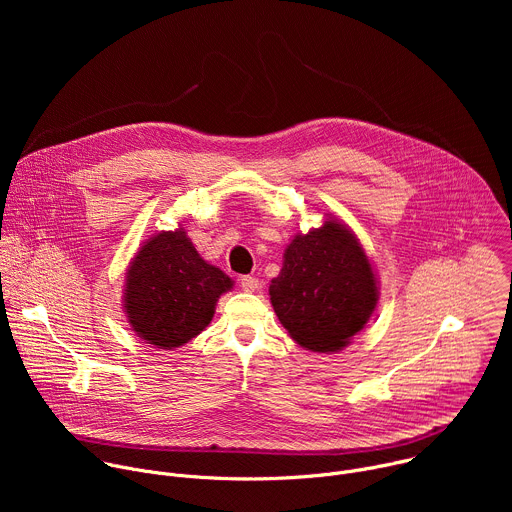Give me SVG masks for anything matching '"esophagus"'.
Masks as SVG:
<instances>
[{
    "instance_id": "obj_1",
    "label": "esophagus",
    "mask_w": 512,
    "mask_h": 512,
    "mask_svg": "<svg viewBox=\"0 0 512 512\" xmlns=\"http://www.w3.org/2000/svg\"><path fill=\"white\" fill-rule=\"evenodd\" d=\"M239 283H241V287H243L245 291H255V289L259 287V279L253 277V275H243Z\"/></svg>"
}]
</instances>
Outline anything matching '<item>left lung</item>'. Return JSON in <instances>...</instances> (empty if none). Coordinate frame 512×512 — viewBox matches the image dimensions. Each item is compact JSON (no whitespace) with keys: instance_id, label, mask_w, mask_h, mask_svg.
Returning <instances> with one entry per match:
<instances>
[{"instance_id":"left-lung-1","label":"left lung","mask_w":512,"mask_h":512,"mask_svg":"<svg viewBox=\"0 0 512 512\" xmlns=\"http://www.w3.org/2000/svg\"><path fill=\"white\" fill-rule=\"evenodd\" d=\"M269 296L279 322L298 344L336 352L369 322L379 291L356 237L344 225L326 221L287 245Z\"/></svg>"}]
</instances>
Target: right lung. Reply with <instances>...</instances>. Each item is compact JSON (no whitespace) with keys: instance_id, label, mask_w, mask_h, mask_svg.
<instances>
[{"instance_id":"1","label":"right lung","mask_w":512,"mask_h":512,"mask_svg":"<svg viewBox=\"0 0 512 512\" xmlns=\"http://www.w3.org/2000/svg\"><path fill=\"white\" fill-rule=\"evenodd\" d=\"M231 277L208 265L182 229L152 237L127 271L125 312L131 328L164 350L186 344L212 320Z\"/></svg>"}]
</instances>
